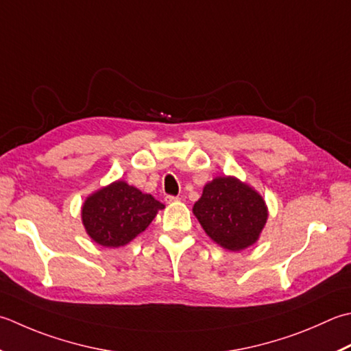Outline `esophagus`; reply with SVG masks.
Segmentation results:
<instances>
[{
	"instance_id": "34e87169",
	"label": "esophagus",
	"mask_w": 351,
	"mask_h": 351,
	"mask_svg": "<svg viewBox=\"0 0 351 351\" xmlns=\"http://www.w3.org/2000/svg\"><path fill=\"white\" fill-rule=\"evenodd\" d=\"M178 199H180V197H178V196H171V195H167L166 197H164V201H166L167 204H171V202H176Z\"/></svg>"
}]
</instances>
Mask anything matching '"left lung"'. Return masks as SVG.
Segmentation results:
<instances>
[{
	"instance_id": "1",
	"label": "left lung",
	"mask_w": 351,
	"mask_h": 351,
	"mask_svg": "<svg viewBox=\"0 0 351 351\" xmlns=\"http://www.w3.org/2000/svg\"><path fill=\"white\" fill-rule=\"evenodd\" d=\"M205 232L230 251L248 248L258 239L267 219L265 201L236 178H216L204 187L193 207Z\"/></svg>"
}]
</instances>
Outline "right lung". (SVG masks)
<instances>
[{"label":"right lung","instance_id":"1","mask_svg":"<svg viewBox=\"0 0 351 351\" xmlns=\"http://www.w3.org/2000/svg\"><path fill=\"white\" fill-rule=\"evenodd\" d=\"M164 205L154 196L117 181L89 196L82 207V221L95 243L119 248L143 232Z\"/></svg>","mask_w":351,"mask_h":351}]
</instances>
